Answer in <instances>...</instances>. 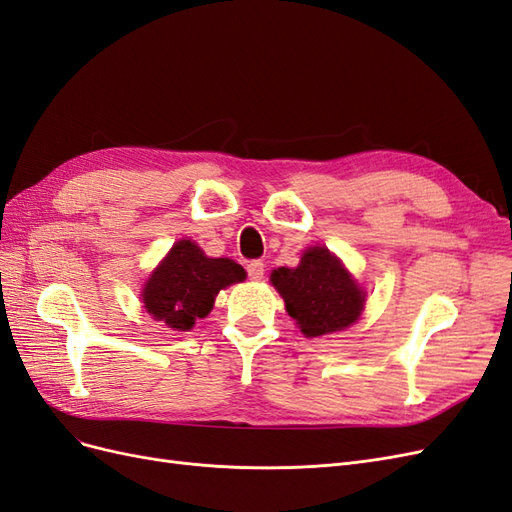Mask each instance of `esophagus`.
<instances>
[{
    "label": "esophagus",
    "mask_w": 512,
    "mask_h": 512,
    "mask_svg": "<svg viewBox=\"0 0 512 512\" xmlns=\"http://www.w3.org/2000/svg\"><path fill=\"white\" fill-rule=\"evenodd\" d=\"M247 275H250V280H262V275H265V265H262L260 260H252L247 262Z\"/></svg>",
    "instance_id": "34e87169"
}]
</instances>
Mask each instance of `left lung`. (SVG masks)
<instances>
[{"label": "left lung", "mask_w": 512, "mask_h": 512, "mask_svg": "<svg viewBox=\"0 0 512 512\" xmlns=\"http://www.w3.org/2000/svg\"><path fill=\"white\" fill-rule=\"evenodd\" d=\"M271 282L307 337L344 331L363 312V290L327 247H309L297 269H275Z\"/></svg>", "instance_id": "8db88e82"}]
</instances>
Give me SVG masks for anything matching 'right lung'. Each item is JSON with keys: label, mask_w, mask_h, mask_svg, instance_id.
Returning a JSON list of instances; mask_svg holds the SVG:
<instances>
[{"label": "right lung", "mask_w": 512, "mask_h": 512, "mask_svg": "<svg viewBox=\"0 0 512 512\" xmlns=\"http://www.w3.org/2000/svg\"><path fill=\"white\" fill-rule=\"evenodd\" d=\"M245 271L228 258H209L190 239L173 245L143 290L147 312L175 331H190L205 318L222 288L243 282Z\"/></svg>", "instance_id": "1"}]
</instances>
